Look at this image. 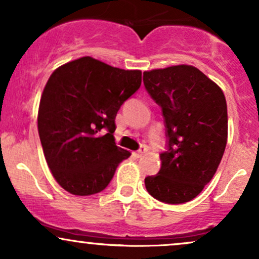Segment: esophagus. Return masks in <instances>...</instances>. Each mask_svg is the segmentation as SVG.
<instances>
[{
  "mask_svg": "<svg viewBox=\"0 0 259 259\" xmlns=\"http://www.w3.org/2000/svg\"><path fill=\"white\" fill-rule=\"evenodd\" d=\"M146 151H147V148L145 147V146H142L139 151H136V152H133V154L135 157H138V158H140V157H141L142 154H145V152H146Z\"/></svg>",
  "mask_w": 259,
  "mask_h": 259,
  "instance_id": "obj_1",
  "label": "esophagus"
}]
</instances>
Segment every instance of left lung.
Returning a JSON list of instances; mask_svg holds the SVG:
<instances>
[{"label": "left lung", "instance_id": "1", "mask_svg": "<svg viewBox=\"0 0 259 259\" xmlns=\"http://www.w3.org/2000/svg\"><path fill=\"white\" fill-rule=\"evenodd\" d=\"M144 84L162 107L169 150L158 174L145 179L148 194L170 204L194 200L214 177L228 141L222 89L189 64L144 72Z\"/></svg>", "mask_w": 259, "mask_h": 259}]
</instances>
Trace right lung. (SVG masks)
Listing matches in <instances>:
<instances>
[{"mask_svg":"<svg viewBox=\"0 0 259 259\" xmlns=\"http://www.w3.org/2000/svg\"><path fill=\"white\" fill-rule=\"evenodd\" d=\"M141 75V70L86 56L58 67L47 80L38 105V136L47 165L65 191H102L118 164L130 157L115 145L113 133L117 113L140 88Z\"/></svg>","mask_w":259,"mask_h":259,"instance_id":"1","label":"right lung"}]
</instances>
